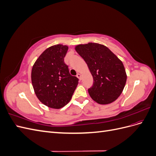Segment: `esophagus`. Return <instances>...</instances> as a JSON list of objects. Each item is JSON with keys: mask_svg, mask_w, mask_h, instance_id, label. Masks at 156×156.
I'll return each mask as SVG.
<instances>
[{"mask_svg": "<svg viewBox=\"0 0 156 156\" xmlns=\"http://www.w3.org/2000/svg\"><path fill=\"white\" fill-rule=\"evenodd\" d=\"M77 78H79V79L80 80V81H81V75L80 74V73H77Z\"/></svg>", "mask_w": 156, "mask_h": 156, "instance_id": "esophagus-1", "label": "esophagus"}]
</instances>
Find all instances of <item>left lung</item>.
<instances>
[{
	"mask_svg": "<svg viewBox=\"0 0 156 156\" xmlns=\"http://www.w3.org/2000/svg\"><path fill=\"white\" fill-rule=\"evenodd\" d=\"M75 50L85 61L93 77L92 87L88 89L92 100L101 105L115 101L123 91L127 80L122 61L101 44H80Z\"/></svg>",
	"mask_w": 156,
	"mask_h": 156,
	"instance_id": "left-lung-1",
	"label": "left lung"
}]
</instances>
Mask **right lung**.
<instances>
[{
    "label": "right lung",
    "instance_id": "add662e5",
    "mask_svg": "<svg viewBox=\"0 0 156 156\" xmlns=\"http://www.w3.org/2000/svg\"><path fill=\"white\" fill-rule=\"evenodd\" d=\"M67 45L50 47L41 54L33 65L31 80L38 100L50 108H60L69 102L79 79L71 75L64 57Z\"/></svg>",
    "mask_w": 156,
    "mask_h": 156
}]
</instances>
